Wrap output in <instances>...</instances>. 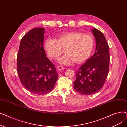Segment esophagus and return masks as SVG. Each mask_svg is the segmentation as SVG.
<instances>
[{"label": "esophagus", "mask_w": 127, "mask_h": 127, "mask_svg": "<svg viewBox=\"0 0 127 127\" xmlns=\"http://www.w3.org/2000/svg\"><path fill=\"white\" fill-rule=\"evenodd\" d=\"M57 69L58 70H64V68L63 67H62V66H58L57 67Z\"/></svg>", "instance_id": "obj_1"}]
</instances>
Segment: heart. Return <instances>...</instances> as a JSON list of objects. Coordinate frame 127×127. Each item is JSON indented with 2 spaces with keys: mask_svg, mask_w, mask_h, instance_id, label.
Listing matches in <instances>:
<instances>
[{
  "mask_svg": "<svg viewBox=\"0 0 127 127\" xmlns=\"http://www.w3.org/2000/svg\"><path fill=\"white\" fill-rule=\"evenodd\" d=\"M93 37L81 32H66L58 35L57 39L48 38L44 43V48L49 56L57 59L65 49L66 54L59 59L60 63L68 65L81 63L87 60L94 49Z\"/></svg>",
  "mask_w": 127,
  "mask_h": 127,
  "instance_id": "obj_1",
  "label": "heart"
}]
</instances>
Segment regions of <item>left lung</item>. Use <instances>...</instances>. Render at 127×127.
<instances>
[{
    "label": "left lung",
    "mask_w": 127,
    "mask_h": 127,
    "mask_svg": "<svg viewBox=\"0 0 127 127\" xmlns=\"http://www.w3.org/2000/svg\"><path fill=\"white\" fill-rule=\"evenodd\" d=\"M96 38V51L79 68L74 88L80 94L90 95L100 91L107 78L110 62L109 47L103 33L96 28L92 30Z\"/></svg>",
    "instance_id": "8db88e82"
}]
</instances>
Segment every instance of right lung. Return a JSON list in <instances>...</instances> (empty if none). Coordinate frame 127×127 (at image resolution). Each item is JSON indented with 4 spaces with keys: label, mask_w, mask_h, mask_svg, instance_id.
I'll list each match as a JSON object with an SVG mask.
<instances>
[{
    "label": "right lung",
    "mask_w": 127,
    "mask_h": 127,
    "mask_svg": "<svg viewBox=\"0 0 127 127\" xmlns=\"http://www.w3.org/2000/svg\"><path fill=\"white\" fill-rule=\"evenodd\" d=\"M45 29L36 28L22 38L17 58V71L24 87L36 95H43L54 88L58 74L44 49Z\"/></svg>",
    "instance_id": "obj_1"
}]
</instances>
